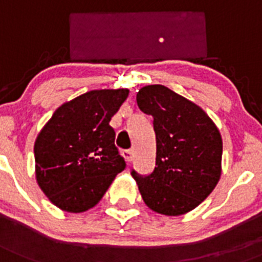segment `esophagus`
I'll return each mask as SVG.
<instances>
[{
    "label": "esophagus",
    "mask_w": 262,
    "mask_h": 262,
    "mask_svg": "<svg viewBox=\"0 0 262 262\" xmlns=\"http://www.w3.org/2000/svg\"><path fill=\"white\" fill-rule=\"evenodd\" d=\"M122 156L125 157V160H126L127 163H130L132 159H133V150H130V149L122 150Z\"/></svg>",
    "instance_id": "34e87169"
}]
</instances>
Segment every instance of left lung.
Here are the masks:
<instances>
[{
    "instance_id": "8db88e82",
    "label": "left lung",
    "mask_w": 262,
    "mask_h": 262,
    "mask_svg": "<svg viewBox=\"0 0 262 262\" xmlns=\"http://www.w3.org/2000/svg\"><path fill=\"white\" fill-rule=\"evenodd\" d=\"M136 99L140 110L153 117L156 167L149 175L132 169V176L150 210L169 216L186 214L220 180V130L199 106L161 84L142 87Z\"/></svg>"
}]
</instances>
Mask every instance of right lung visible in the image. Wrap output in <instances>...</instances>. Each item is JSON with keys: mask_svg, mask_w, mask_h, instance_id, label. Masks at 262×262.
Returning a JSON list of instances; mask_svg holds the SVG:
<instances>
[{"mask_svg": "<svg viewBox=\"0 0 262 262\" xmlns=\"http://www.w3.org/2000/svg\"><path fill=\"white\" fill-rule=\"evenodd\" d=\"M129 90H93L61 105L35 142L36 179L61 210L94 207L126 167L114 144L112 117Z\"/></svg>", "mask_w": 262, "mask_h": 262, "instance_id": "right-lung-1", "label": "right lung"}]
</instances>
